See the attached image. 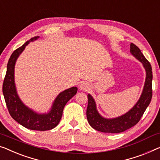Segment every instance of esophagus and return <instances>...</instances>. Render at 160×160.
<instances>
[{
  "instance_id": "34e87169",
  "label": "esophagus",
  "mask_w": 160,
  "mask_h": 160,
  "mask_svg": "<svg viewBox=\"0 0 160 160\" xmlns=\"http://www.w3.org/2000/svg\"><path fill=\"white\" fill-rule=\"evenodd\" d=\"M89 88V85H88L87 82H82L80 85V89L81 90H85V91H87Z\"/></svg>"
}]
</instances>
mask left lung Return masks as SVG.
<instances>
[{"label": "left lung", "instance_id": "8db88e82", "mask_svg": "<svg viewBox=\"0 0 160 160\" xmlns=\"http://www.w3.org/2000/svg\"><path fill=\"white\" fill-rule=\"evenodd\" d=\"M130 52L138 60L141 62L146 70V80L141 97L135 106L124 115L114 118H105L98 112L94 99L91 95L88 94V104L86 111L88 121L91 127L99 132L121 133L132 128L139 122L151 102L152 97V66L139 47L133 43H131Z\"/></svg>", "mask_w": 160, "mask_h": 160}]
</instances>
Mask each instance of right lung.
<instances>
[{"label": "right lung", "mask_w": 160, "mask_h": 160, "mask_svg": "<svg viewBox=\"0 0 160 160\" xmlns=\"http://www.w3.org/2000/svg\"><path fill=\"white\" fill-rule=\"evenodd\" d=\"M34 37L16 49L9 59L6 74L3 83V93L6 106L11 117L25 128L31 130L47 131L58 125L66 103L77 93L78 88L72 87L60 92L54 100L52 108L47 113H37L28 108L19 98L14 82V68L16 59L30 42L37 40Z\"/></svg>", "instance_id": "obj_1"}]
</instances>
